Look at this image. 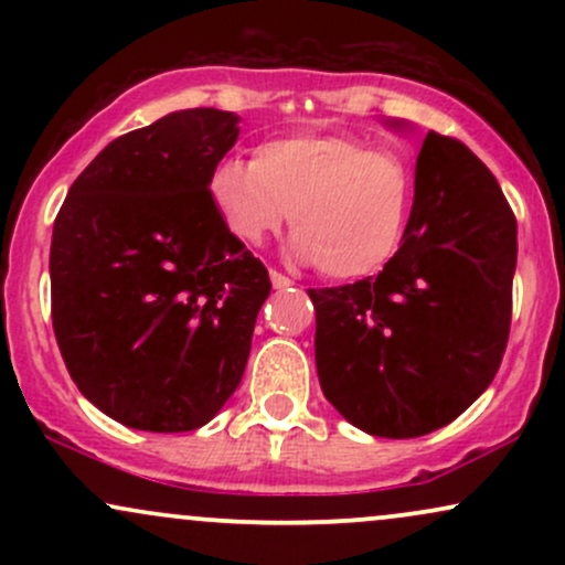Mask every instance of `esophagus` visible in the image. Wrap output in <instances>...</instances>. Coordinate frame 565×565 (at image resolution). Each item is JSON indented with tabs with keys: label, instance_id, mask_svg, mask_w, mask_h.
Returning <instances> with one entry per match:
<instances>
[{
	"label": "esophagus",
	"instance_id": "1",
	"mask_svg": "<svg viewBox=\"0 0 565 565\" xmlns=\"http://www.w3.org/2000/svg\"><path fill=\"white\" fill-rule=\"evenodd\" d=\"M270 281H274V287H276V289H289L291 284H295V281H291L289 276L278 274V270H270Z\"/></svg>",
	"mask_w": 565,
	"mask_h": 565
}]
</instances>
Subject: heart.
I'll return each mask as SVG.
<instances>
[{
  "mask_svg": "<svg viewBox=\"0 0 565 565\" xmlns=\"http://www.w3.org/2000/svg\"><path fill=\"white\" fill-rule=\"evenodd\" d=\"M206 193L238 244L260 246L291 220L297 257L316 260L329 278H361L391 263L404 242L414 170L355 135L302 132L260 142L252 161H217Z\"/></svg>",
  "mask_w": 565,
  "mask_h": 565,
  "instance_id": "obj_1",
  "label": "heart"
}]
</instances>
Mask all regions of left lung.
I'll return each instance as SVG.
<instances>
[{
	"mask_svg": "<svg viewBox=\"0 0 565 565\" xmlns=\"http://www.w3.org/2000/svg\"><path fill=\"white\" fill-rule=\"evenodd\" d=\"M518 225L465 142L427 132L404 242L377 278L308 289L321 391L350 425L417 438L449 425L502 364Z\"/></svg>",
	"mask_w": 565,
	"mask_h": 565,
	"instance_id": "left-lung-1",
	"label": "left lung"
}]
</instances>
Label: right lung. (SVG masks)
<instances>
[{
    "instance_id": "1",
    "label": "right lung",
    "mask_w": 565,
    "mask_h": 565,
    "mask_svg": "<svg viewBox=\"0 0 565 565\" xmlns=\"http://www.w3.org/2000/svg\"><path fill=\"white\" fill-rule=\"evenodd\" d=\"M236 121L188 108L121 135L55 217L57 348L84 398L135 430H196L244 377L270 278L206 193Z\"/></svg>"
}]
</instances>
